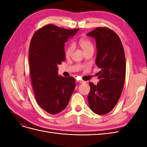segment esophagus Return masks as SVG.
<instances>
[{"instance_id": "obj_1", "label": "esophagus", "mask_w": 147, "mask_h": 147, "mask_svg": "<svg viewBox=\"0 0 147 147\" xmlns=\"http://www.w3.org/2000/svg\"><path fill=\"white\" fill-rule=\"evenodd\" d=\"M77 82L78 83H85V82H84L83 80H77Z\"/></svg>"}]
</instances>
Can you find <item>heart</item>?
I'll use <instances>...</instances> for the list:
<instances>
[{
	"mask_svg": "<svg viewBox=\"0 0 147 147\" xmlns=\"http://www.w3.org/2000/svg\"><path fill=\"white\" fill-rule=\"evenodd\" d=\"M79 45L80 46L83 51L85 52L86 51L90 50V49H93V45L91 40L85 38H81L78 40ZM74 50V46L73 44L70 43L69 45H67L65 48V55L66 57H69L72 54L73 51Z\"/></svg>",
	"mask_w": 147,
	"mask_h": 147,
	"instance_id": "heart-1",
	"label": "heart"
}]
</instances>
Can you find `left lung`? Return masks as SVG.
<instances>
[{"instance_id":"obj_1","label":"left lung","mask_w":147,"mask_h":147,"mask_svg":"<svg viewBox=\"0 0 147 147\" xmlns=\"http://www.w3.org/2000/svg\"><path fill=\"white\" fill-rule=\"evenodd\" d=\"M87 35L96 40V65L101 69L97 85L89 83L88 104L93 112L104 115L115 107L121 95L126 73L125 55L121 40L112 29L97 28Z\"/></svg>"}]
</instances>
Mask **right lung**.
I'll list each match as a JSON object with an SVG mask.
<instances>
[{
  "label": "right lung",
  "mask_w": 147,
  "mask_h": 147,
  "mask_svg": "<svg viewBox=\"0 0 147 147\" xmlns=\"http://www.w3.org/2000/svg\"><path fill=\"white\" fill-rule=\"evenodd\" d=\"M78 30L47 24L37 30L31 39L29 50L31 82L38 104L50 114L64 110L75 90V78L58 75L57 65L65 61V43Z\"/></svg>",
  "instance_id": "add662e5"
}]
</instances>
